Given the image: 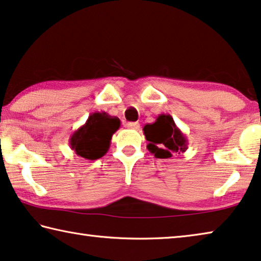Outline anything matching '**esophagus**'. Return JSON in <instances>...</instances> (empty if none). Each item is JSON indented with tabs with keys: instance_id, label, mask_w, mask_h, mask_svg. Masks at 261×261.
<instances>
[{
	"instance_id": "34e87169",
	"label": "esophagus",
	"mask_w": 261,
	"mask_h": 261,
	"mask_svg": "<svg viewBox=\"0 0 261 261\" xmlns=\"http://www.w3.org/2000/svg\"><path fill=\"white\" fill-rule=\"evenodd\" d=\"M126 126H127L128 128H130V129H139V128H140L139 122H136V121H129V122H127Z\"/></svg>"
}]
</instances>
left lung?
Masks as SVG:
<instances>
[{"instance_id":"1","label":"left lung","mask_w":261,"mask_h":261,"mask_svg":"<svg viewBox=\"0 0 261 261\" xmlns=\"http://www.w3.org/2000/svg\"><path fill=\"white\" fill-rule=\"evenodd\" d=\"M143 134L148 141L147 149L158 159H169L175 153H184L188 149V140L176 126L170 114H160L155 122L143 127Z\"/></svg>"}]
</instances>
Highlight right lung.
I'll list each match as a JSON object with an SVG mask.
<instances>
[{
    "mask_svg": "<svg viewBox=\"0 0 261 261\" xmlns=\"http://www.w3.org/2000/svg\"><path fill=\"white\" fill-rule=\"evenodd\" d=\"M121 122L106 112H94L83 126L70 136V147L80 158L98 160L105 155L111 146L112 136Z\"/></svg>",
    "mask_w": 261,
    "mask_h": 261,
    "instance_id": "add662e5",
    "label": "right lung"
}]
</instances>
